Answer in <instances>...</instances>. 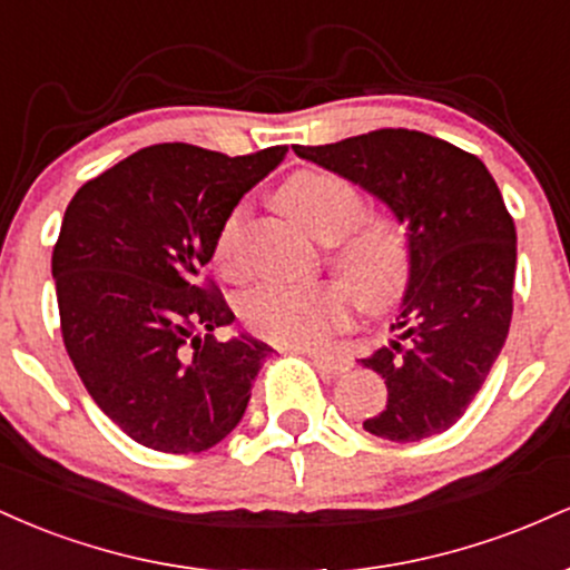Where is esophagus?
<instances>
[{
  "label": "esophagus",
  "mask_w": 570,
  "mask_h": 570,
  "mask_svg": "<svg viewBox=\"0 0 570 570\" xmlns=\"http://www.w3.org/2000/svg\"><path fill=\"white\" fill-rule=\"evenodd\" d=\"M303 353H307V358H311V362L318 367V372H324V375H343V372L351 370L348 358L335 356V353H318V351H303Z\"/></svg>",
  "instance_id": "obj_1"
}]
</instances>
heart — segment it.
<instances>
[{
  "mask_svg": "<svg viewBox=\"0 0 570 570\" xmlns=\"http://www.w3.org/2000/svg\"><path fill=\"white\" fill-rule=\"evenodd\" d=\"M278 206L313 238L332 240V265L337 281L318 284H263L240 299V318L257 337L276 345L324 343L351 318V294L364 311H389L404 297L410 284V246L396 225L381 217H362L364 195L332 171L292 174L276 193ZM246 203H238L214 235V265L235 278L240 273V235Z\"/></svg>",
  "mask_w": 570,
  "mask_h": 570,
  "instance_id": "1",
  "label": "heart"
}]
</instances>
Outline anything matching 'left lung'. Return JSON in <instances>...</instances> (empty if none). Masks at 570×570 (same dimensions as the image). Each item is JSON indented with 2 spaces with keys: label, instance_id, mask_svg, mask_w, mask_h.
<instances>
[{
  "label": "left lung",
  "instance_id": "1",
  "mask_svg": "<svg viewBox=\"0 0 570 570\" xmlns=\"http://www.w3.org/2000/svg\"><path fill=\"white\" fill-rule=\"evenodd\" d=\"M356 181L407 227L410 286L391 330L362 358L389 402L364 421L370 434L417 442L466 412L499 358L512 322L514 219L476 155L407 128H381L322 147H294Z\"/></svg>",
  "mask_w": 570,
  "mask_h": 570
}]
</instances>
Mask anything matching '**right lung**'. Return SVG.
<instances>
[{
	"label": "right lung",
	"instance_id": "right-lung-1",
	"mask_svg": "<svg viewBox=\"0 0 570 570\" xmlns=\"http://www.w3.org/2000/svg\"><path fill=\"white\" fill-rule=\"evenodd\" d=\"M284 155L153 144L69 200L53 246L63 345L94 402L144 448L203 453L244 417L273 348L217 340L235 316L203 267L225 214Z\"/></svg>",
	"mask_w": 570,
	"mask_h": 570
}]
</instances>
